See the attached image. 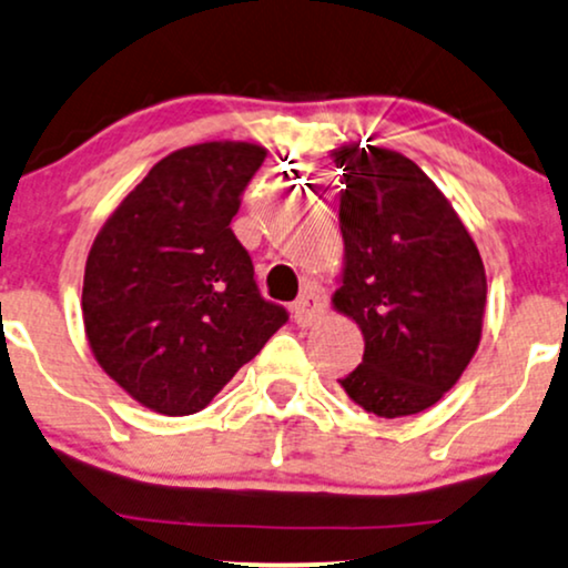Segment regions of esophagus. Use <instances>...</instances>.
<instances>
[{"mask_svg":"<svg viewBox=\"0 0 568 568\" xmlns=\"http://www.w3.org/2000/svg\"><path fill=\"white\" fill-rule=\"evenodd\" d=\"M326 311V300L318 292H305L303 297H297V303L292 305V318L297 326H311L321 313Z\"/></svg>","mask_w":568,"mask_h":568,"instance_id":"obj_1","label":"esophagus"}]
</instances>
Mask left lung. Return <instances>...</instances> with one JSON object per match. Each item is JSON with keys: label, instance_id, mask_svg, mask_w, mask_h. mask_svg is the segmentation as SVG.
Instances as JSON below:
<instances>
[{"label": "left lung", "instance_id": "left-lung-1", "mask_svg": "<svg viewBox=\"0 0 568 568\" xmlns=\"http://www.w3.org/2000/svg\"><path fill=\"white\" fill-rule=\"evenodd\" d=\"M345 242L334 311L363 334V363L342 389L382 418L443 400L481 339L487 276L477 244L437 184L384 146L342 144Z\"/></svg>", "mask_w": 568, "mask_h": 568}]
</instances>
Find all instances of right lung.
Instances as JSON below:
<instances>
[{"label":"right lung","mask_w":568,"mask_h":568,"mask_svg":"<svg viewBox=\"0 0 568 568\" xmlns=\"http://www.w3.org/2000/svg\"><path fill=\"white\" fill-rule=\"evenodd\" d=\"M265 155L250 142L171 152L91 244L81 295L89 347L144 408L202 410L286 324L229 226Z\"/></svg>","instance_id":"1"}]
</instances>
